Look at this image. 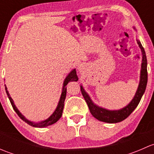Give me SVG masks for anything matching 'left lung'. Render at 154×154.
<instances>
[{
	"mask_svg": "<svg viewBox=\"0 0 154 154\" xmlns=\"http://www.w3.org/2000/svg\"><path fill=\"white\" fill-rule=\"evenodd\" d=\"M137 43L142 52V69H141L140 82H139V87H138V89L136 91L134 97L127 106L119 110H107L106 109L96 106L91 101L88 94L84 91L83 86H80L82 94H83L85 100L86 101L87 105H88V109L90 110V112L97 120L106 122V123H118V122H122V121L127 119L139 105L142 95L144 93V91H145L146 86H147V57H146L145 51H144V48L142 47V44H141L139 40H137Z\"/></svg>",
	"mask_w": 154,
	"mask_h": 154,
	"instance_id": "obj_1",
	"label": "left lung"
}]
</instances>
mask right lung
Segmentation results:
<instances>
[{"instance_id": "1", "label": "right lung", "mask_w": 154, "mask_h": 154, "mask_svg": "<svg viewBox=\"0 0 154 154\" xmlns=\"http://www.w3.org/2000/svg\"><path fill=\"white\" fill-rule=\"evenodd\" d=\"M77 80H78V78H77V74H76V70L74 69L67 76V77H66V80H65L64 83H63V92H62L61 97H60V101H59V103H58V106H57V109H56V110L54 111V112L53 113V114L51 115L49 118H48L47 120L43 121V122H39V123H34V122H29V121L27 120V119H26L25 118H24V116H23V115L21 114L19 111H18V109L15 107V104H14V103H13V100H12V99L11 98L10 94H9V92H8V91H7V88L6 86H5V89H6V92H7V96H8L9 99H10L11 104H12V108H13V109L15 110V112L18 114V116H19V117L21 118V119H22L24 122H25L26 123H27L29 125L32 126V127H48V126L51 125H53V124L56 123V122H57V121L60 119V118H61L62 115H63V108H64V102H65V99H66V91H66V85L68 84V82L77 81Z\"/></svg>"}]
</instances>
